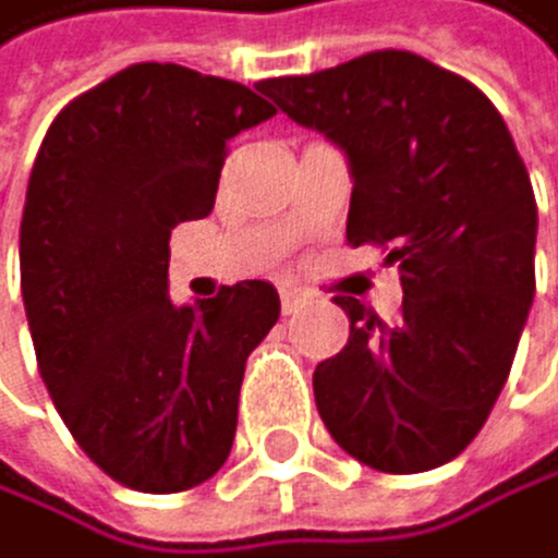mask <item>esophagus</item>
Wrapping results in <instances>:
<instances>
[{"mask_svg":"<svg viewBox=\"0 0 558 558\" xmlns=\"http://www.w3.org/2000/svg\"><path fill=\"white\" fill-rule=\"evenodd\" d=\"M277 291H281V308H284V312H294V308L302 305V299H305V294H302L299 288H294V284H281Z\"/></svg>","mask_w":558,"mask_h":558,"instance_id":"1","label":"esophagus"}]
</instances>
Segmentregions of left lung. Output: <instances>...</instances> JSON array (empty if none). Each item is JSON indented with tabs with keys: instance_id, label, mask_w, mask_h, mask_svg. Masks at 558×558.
I'll return each instance as SVG.
<instances>
[{
	"instance_id": "8db88e82",
	"label": "left lung",
	"mask_w": 558,
	"mask_h": 558,
	"mask_svg": "<svg viewBox=\"0 0 558 558\" xmlns=\"http://www.w3.org/2000/svg\"><path fill=\"white\" fill-rule=\"evenodd\" d=\"M259 93L347 151V242L399 264L392 323L333 299L350 337L312 375L326 430L378 472L451 462L483 430L535 299L538 208L500 110L469 78L392 48L264 78Z\"/></svg>"
}]
</instances>
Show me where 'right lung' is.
Masks as SVG:
<instances>
[{"label":"right lung","instance_id":"right-lung-1","mask_svg":"<svg viewBox=\"0 0 558 558\" xmlns=\"http://www.w3.org/2000/svg\"><path fill=\"white\" fill-rule=\"evenodd\" d=\"M277 110L250 86L142 61L54 117L26 186L20 288L75 445L138 493L225 465L239 385L281 316L267 281L169 302V232L208 218L229 142Z\"/></svg>","mask_w":558,"mask_h":558}]
</instances>
